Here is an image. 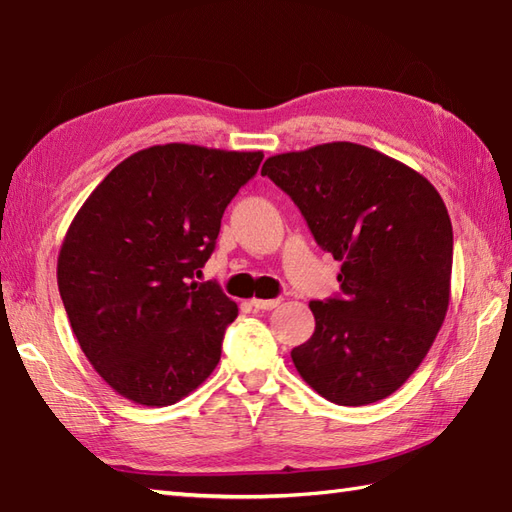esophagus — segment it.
I'll use <instances>...</instances> for the list:
<instances>
[{
  "instance_id": "obj_1",
  "label": "esophagus",
  "mask_w": 512,
  "mask_h": 512,
  "mask_svg": "<svg viewBox=\"0 0 512 512\" xmlns=\"http://www.w3.org/2000/svg\"><path fill=\"white\" fill-rule=\"evenodd\" d=\"M280 298H276V300H260V298H252V306L254 309H258V311H271V309H276V306H280Z\"/></svg>"
}]
</instances>
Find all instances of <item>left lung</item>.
Wrapping results in <instances>:
<instances>
[{
    "label": "left lung",
    "mask_w": 512,
    "mask_h": 512,
    "mask_svg": "<svg viewBox=\"0 0 512 512\" xmlns=\"http://www.w3.org/2000/svg\"><path fill=\"white\" fill-rule=\"evenodd\" d=\"M260 173L342 263V295L309 304L315 333L291 350L295 370L337 405L385 399L423 363L449 309L445 201L414 168L352 142L271 155Z\"/></svg>",
    "instance_id": "obj_1"
}]
</instances>
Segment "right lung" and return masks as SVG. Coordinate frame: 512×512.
<instances>
[{
  "label": "right lung",
  "instance_id": "obj_1",
  "mask_svg": "<svg viewBox=\"0 0 512 512\" xmlns=\"http://www.w3.org/2000/svg\"><path fill=\"white\" fill-rule=\"evenodd\" d=\"M260 162L263 151L149 146L113 168L67 227L61 300L85 357L124 399L173 405L217 368L238 306L195 276Z\"/></svg>",
  "mask_w": 512,
  "mask_h": 512
}]
</instances>
